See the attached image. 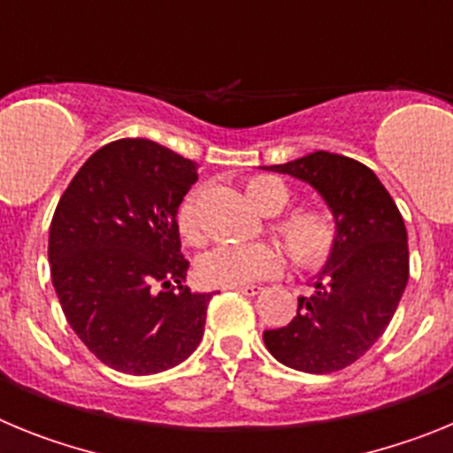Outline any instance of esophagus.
<instances>
[{
	"label": "esophagus",
	"instance_id": "1",
	"mask_svg": "<svg viewBox=\"0 0 453 453\" xmlns=\"http://www.w3.org/2000/svg\"><path fill=\"white\" fill-rule=\"evenodd\" d=\"M231 290L240 292V295H247V297H256V295H261L263 288L261 286H235Z\"/></svg>",
	"mask_w": 453,
	"mask_h": 453
}]
</instances>
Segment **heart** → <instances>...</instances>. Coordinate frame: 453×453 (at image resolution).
<instances>
[{"mask_svg":"<svg viewBox=\"0 0 453 453\" xmlns=\"http://www.w3.org/2000/svg\"><path fill=\"white\" fill-rule=\"evenodd\" d=\"M245 197L263 215L281 213L290 202V188L279 179L254 177L245 183ZM177 231L188 245H202L197 197L188 195L177 208ZM274 234L286 247L292 265L299 270H319L329 263L338 245L335 215L322 203H302L274 222ZM281 270V254L272 245L215 247L197 263V276L203 286L235 288L261 281Z\"/></svg>","mask_w":453,"mask_h":453,"instance_id":"b5f03b06","label":"heart"}]
</instances>
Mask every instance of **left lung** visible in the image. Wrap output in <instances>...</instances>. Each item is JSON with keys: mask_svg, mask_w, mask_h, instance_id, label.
Listing matches in <instances>:
<instances>
[{"mask_svg": "<svg viewBox=\"0 0 453 453\" xmlns=\"http://www.w3.org/2000/svg\"><path fill=\"white\" fill-rule=\"evenodd\" d=\"M270 170L322 195L338 222V245L313 295L299 297L297 318L263 334L265 347L292 370H345L381 338L397 311L408 283L406 224L374 172L354 158L313 151Z\"/></svg>", "mask_w": 453, "mask_h": 453, "instance_id": "left-lung-1", "label": "left lung"}]
</instances>
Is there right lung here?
<instances>
[{
	"label": "right lung",
	"mask_w": 453,
	"mask_h": 453,
	"mask_svg": "<svg viewBox=\"0 0 453 453\" xmlns=\"http://www.w3.org/2000/svg\"><path fill=\"white\" fill-rule=\"evenodd\" d=\"M197 177L195 161L122 138L95 151L58 199L51 283L74 334L104 365L156 374L197 349L213 292L183 286L190 263L177 231V208Z\"/></svg>",
	"instance_id": "right-lung-1"
}]
</instances>
